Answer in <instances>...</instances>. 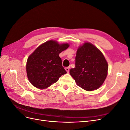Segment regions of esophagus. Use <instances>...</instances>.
Segmentation results:
<instances>
[{
    "instance_id": "esophagus-1",
    "label": "esophagus",
    "mask_w": 130,
    "mask_h": 130,
    "mask_svg": "<svg viewBox=\"0 0 130 130\" xmlns=\"http://www.w3.org/2000/svg\"><path fill=\"white\" fill-rule=\"evenodd\" d=\"M69 68H70L69 67H66V68H65V69H66V70L67 71V72H69Z\"/></svg>"
}]
</instances>
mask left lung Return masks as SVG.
Instances as JSON below:
<instances>
[{
    "instance_id": "1",
    "label": "left lung",
    "mask_w": 130,
    "mask_h": 130,
    "mask_svg": "<svg viewBox=\"0 0 130 130\" xmlns=\"http://www.w3.org/2000/svg\"><path fill=\"white\" fill-rule=\"evenodd\" d=\"M108 66L104 56L95 46L86 43L78 49L75 67L70 74L77 84L86 91L99 88L107 76Z\"/></svg>"
}]
</instances>
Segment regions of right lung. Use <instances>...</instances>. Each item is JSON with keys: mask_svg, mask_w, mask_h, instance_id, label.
Returning a JSON list of instances; mask_svg holds the SVG:
<instances>
[{"mask_svg": "<svg viewBox=\"0 0 130 130\" xmlns=\"http://www.w3.org/2000/svg\"><path fill=\"white\" fill-rule=\"evenodd\" d=\"M69 46L68 44L60 45L55 41L50 40L39 46L29 56L26 69L32 85L38 89H45L67 73L59 54Z\"/></svg>", "mask_w": 130, "mask_h": 130, "instance_id": "add662e5", "label": "right lung"}]
</instances>
